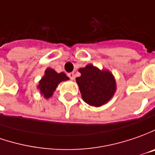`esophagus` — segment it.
<instances>
[{
	"label": "esophagus",
	"mask_w": 155,
	"mask_h": 155,
	"mask_svg": "<svg viewBox=\"0 0 155 155\" xmlns=\"http://www.w3.org/2000/svg\"><path fill=\"white\" fill-rule=\"evenodd\" d=\"M68 76L73 81V80L74 79V73H68Z\"/></svg>",
	"instance_id": "esophagus-1"
}]
</instances>
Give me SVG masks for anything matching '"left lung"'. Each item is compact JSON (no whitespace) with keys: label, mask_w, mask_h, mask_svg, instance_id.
Returning <instances> with one entry per match:
<instances>
[{"label":"left lung","mask_w":155,"mask_h":155,"mask_svg":"<svg viewBox=\"0 0 155 155\" xmlns=\"http://www.w3.org/2000/svg\"><path fill=\"white\" fill-rule=\"evenodd\" d=\"M81 76L76 78L82 99L89 105L100 107L114 96L117 83L112 73L99 69L93 64L79 68Z\"/></svg>","instance_id":"8db88e82"}]
</instances>
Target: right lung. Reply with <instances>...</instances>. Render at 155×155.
I'll use <instances>...</instances> for the list:
<instances>
[{
	"mask_svg": "<svg viewBox=\"0 0 155 155\" xmlns=\"http://www.w3.org/2000/svg\"><path fill=\"white\" fill-rule=\"evenodd\" d=\"M69 80V78L63 72L57 73L56 70L51 68H47L45 71V75L41 78L38 81L37 88L39 90V93L45 99L51 98L53 95L55 90L61 81Z\"/></svg>",
	"mask_w": 155,
	"mask_h": 155,
	"instance_id": "obj_1",
	"label": "right lung"
}]
</instances>
